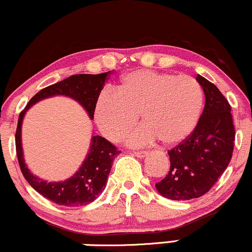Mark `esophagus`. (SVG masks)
I'll use <instances>...</instances> for the list:
<instances>
[{
  "label": "esophagus",
  "mask_w": 252,
  "mask_h": 252,
  "mask_svg": "<svg viewBox=\"0 0 252 252\" xmlns=\"http://www.w3.org/2000/svg\"><path fill=\"white\" fill-rule=\"evenodd\" d=\"M133 156H135L137 158H144L145 156H147V152H145V151H140V152H133Z\"/></svg>",
  "instance_id": "1"
}]
</instances>
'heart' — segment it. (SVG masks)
Wrapping results in <instances>:
<instances>
[{"instance_id":"heart-1","label":"heart","mask_w":252,"mask_h":252,"mask_svg":"<svg viewBox=\"0 0 252 252\" xmlns=\"http://www.w3.org/2000/svg\"><path fill=\"white\" fill-rule=\"evenodd\" d=\"M203 106V88L192 76L134 70L121 79L117 92L100 93L94 117L112 141H119L141 114L145 125L128 135V145L141 147L158 139L164 145H178L196 129Z\"/></svg>"}]
</instances>
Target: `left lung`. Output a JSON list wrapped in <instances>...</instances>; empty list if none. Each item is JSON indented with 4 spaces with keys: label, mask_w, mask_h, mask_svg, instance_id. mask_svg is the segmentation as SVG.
<instances>
[{
    "label": "left lung",
    "mask_w": 252,
    "mask_h": 252,
    "mask_svg": "<svg viewBox=\"0 0 252 252\" xmlns=\"http://www.w3.org/2000/svg\"><path fill=\"white\" fill-rule=\"evenodd\" d=\"M196 80L205 94L199 123L185 141L168 151L170 171L156 188L162 197L189 200L202 197L216 184L232 158L235 145L231 107L216 86Z\"/></svg>",
    "instance_id": "8db88e82"
}]
</instances>
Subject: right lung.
I'll return each mask as SVG.
<instances>
[{
    "instance_id": "obj_1",
    "label": "right lung",
    "mask_w": 252,
    "mask_h": 252,
    "mask_svg": "<svg viewBox=\"0 0 252 252\" xmlns=\"http://www.w3.org/2000/svg\"><path fill=\"white\" fill-rule=\"evenodd\" d=\"M109 74L111 72L95 74V75L75 74L58 84L50 85L35 94L29 100L26 108L20 113L16 134H15V144H16V155L21 172L35 191L59 205L84 206L96 199L99 194L105 190L112 164L120 151L117 150V147L105 138L93 135L90 152L76 173L63 182L48 183L31 173L25 162L22 143H21V127H22L23 117L34 103L50 96L64 95L76 100L87 111L91 119H93L96 99L100 95V92L103 88Z\"/></svg>"
}]
</instances>
